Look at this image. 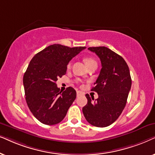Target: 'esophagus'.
I'll list each match as a JSON object with an SVG mask.
<instances>
[{
  "mask_svg": "<svg viewBox=\"0 0 155 155\" xmlns=\"http://www.w3.org/2000/svg\"><path fill=\"white\" fill-rule=\"evenodd\" d=\"M81 91H76V95H77V96H80V95H81Z\"/></svg>",
  "mask_w": 155,
  "mask_h": 155,
  "instance_id": "esophagus-1",
  "label": "esophagus"
}]
</instances>
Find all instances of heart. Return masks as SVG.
Here are the masks:
<instances>
[{
  "label": "heart",
  "instance_id": "b5f03b06",
  "mask_svg": "<svg viewBox=\"0 0 155 155\" xmlns=\"http://www.w3.org/2000/svg\"><path fill=\"white\" fill-rule=\"evenodd\" d=\"M84 62H85V64H86V65L87 66H89V65H91V64H95L96 63V60H95V59H94L93 58H91V57H85V58H84ZM70 66H71V64H68V67H70Z\"/></svg>",
  "mask_w": 155,
  "mask_h": 155
}]
</instances>
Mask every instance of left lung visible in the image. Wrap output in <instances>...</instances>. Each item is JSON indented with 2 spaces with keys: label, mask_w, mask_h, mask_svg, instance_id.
Masks as SVG:
<instances>
[{
  "label": "left lung",
  "mask_w": 155,
  "mask_h": 155,
  "mask_svg": "<svg viewBox=\"0 0 155 155\" xmlns=\"http://www.w3.org/2000/svg\"><path fill=\"white\" fill-rule=\"evenodd\" d=\"M99 57L102 68L91 91L97 92L94 101L86 94L87 104L82 108L91 125L104 127L115 122L122 113L131 88L129 67L124 59L106 47H88Z\"/></svg>",
  "instance_id": "left-lung-1"
}]
</instances>
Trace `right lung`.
Segmentation results:
<instances>
[{
  "label": "right lung",
  "mask_w": 155,
  "mask_h": 155,
  "mask_svg": "<svg viewBox=\"0 0 155 155\" xmlns=\"http://www.w3.org/2000/svg\"><path fill=\"white\" fill-rule=\"evenodd\" d=\"M85 48L54 44L31 59L23 76L25 100L33 115L43 124L60 123L75 100L73 88L62 92L56 82L66 74L69 61Z\"/></svg>",
  "instance_id": "1"
}]
</instances>
